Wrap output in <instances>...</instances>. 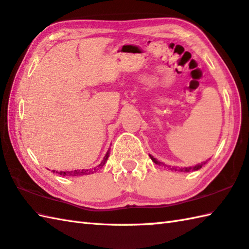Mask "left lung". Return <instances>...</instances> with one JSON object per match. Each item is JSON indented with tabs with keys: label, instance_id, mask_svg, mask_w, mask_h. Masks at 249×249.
I'll return each mask as SVG.
<instances>
[{
	"label": "left lung",
	"instance_id": "left-lung-1",
	"mask_svg": "<svg viewBox=\"0 0 249 249\" xmlns=\"http://www.w3.org/2000/svg\"><path fill=\"white\" fill-rule=\"evenodd\" d=\"M149 157H150V159H151V160H153V162H154L155 164L160 165V166L167 167V168H168V169H170V170H175V172H183V173H189V172H194V170H197V169H199V168H202L203 165H205V164L208 162V160H206L205 162L198 163V164H196V165H194V166H188V167H178V166H168V165L164 164V163H162V162H160V160H158L157 159L153 158L152 155H151V154H149Z\"/></svg>",
	"mask_w": 249,
	"mask_h": 249
}]
</instances>
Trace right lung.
I'll use <instances>...</instances> for the list:
<instances>
[{"label":"right lung","instance_id":"1","mask_svg":"<svg viewBox=\"0 0 249 249\" xmlns=\"http://www.w3.org/2000/svg\"><path fill=\"white\" fill-rule=\"evenodd\" d=\"M109 154H110V150H108V152L106 153L104 160H102L100 164L97 165L96 167H92L89 169H75V170H71V172H58V170L57 172H55V170H53V173L59 174V175H61V176H71V177H80V176H85V175L94 174L107 163V160H108V158H109Z\"/></svg>","mask_w":249,"mask_h":249}]
</instances>
